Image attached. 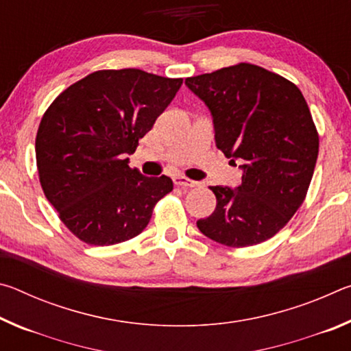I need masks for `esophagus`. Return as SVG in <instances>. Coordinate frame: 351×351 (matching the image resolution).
<instances>
[{
  "mask_svg": "<svg viewBox=\"0 0 351 351\" xmlns=\"http://www.w3.org/2000/svg\"><path fill=\"white\" fill-rule=\"evenodd\" d=\"M173 181H175L176 186H180V187H197L198 186L197 181H192V180H189V178L181 176V175L175 176Z\"/></svg>",
  "mask_w": 351,
  "mask_h": 351,
  "instance_id": "34e87169",
  "label": "esophagus"
}]
</instances>
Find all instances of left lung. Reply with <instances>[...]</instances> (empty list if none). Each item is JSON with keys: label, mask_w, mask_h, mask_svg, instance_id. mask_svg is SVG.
<instances>
[{"label": "left lung", "mask_w": 351, "mask_h": 351, "mask_svg": "<svg viewBox=\"0 0 351 351\" xmlns=\"http://www.w3.org/2000/svg\"><path fill=\"white\" fill-rule=\"evenodd\" d=\"M210 110L217 147L235 164L237 189L212 186L217 207L198 229L229 247L274 237L304 203L316 167L319 134L293 82L251 63L186 79Z\"/></svg>", "instance_id": "8db88e82"}]
</instances>
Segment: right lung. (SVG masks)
<instances>
[{"label":"right lung","mask_w":351,"mask_h":351,"mask_svg":"<svg viewBox=\"0 0 351 351\" xmlns=\"http://www.w3.org/2000/svg\"><path fill=\"white\" fill-rule=\"evenodd\" d=\"M182 85L145 71L102 69L66 88L41 119L35 156L45 197L77 239L110 246L139 235L173 190L127 154L150 132Z\"/></svg>","instance_id":"add662e5"}]
</instances>
